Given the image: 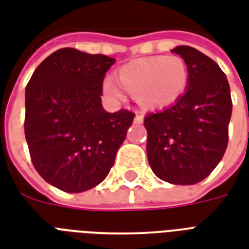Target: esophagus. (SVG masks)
Segmentation results:
<instances>
[{
    "label": "esophagus",
    "mask_w": 249,
    "mask_h": 249,
    "mask_svg": "<svg viewBox=\"0 0 249 249\" xmlns=\"http://www.w3.org/2000/svg\"><path fill=\"white\" fill-rule=\"evenodd\" d=\"M143 121V115L142 113H140V112H137L136 113V117H134V123L136 124H142Z\"/></svg>",
    "instance_id": "esophagus-1"
}]
</instances>
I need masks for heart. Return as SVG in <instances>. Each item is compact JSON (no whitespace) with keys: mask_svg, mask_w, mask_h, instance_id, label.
<instances>
[{"mask_svg":"<svg viewBox=\"0 0 249 249\" xmlns=\"http://www.w3.org/2000/svg\"><path fill=\"white\" fill-rule=\"evenodd\" d=\"M116 82L106 79L103 89L113 99H124V92L143 109H163L176 104L189 87L190 72L181 56L156 55L130 60L116 71Z\"/></svg>","mask_w":249,"mask_h":249,"instance_id":"heart-1","label":"heart"}]
</instances>
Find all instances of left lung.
Masks as SVG:
<instances>
[{
	"label": "left lung",
	"instance_id": "1",
	"mask_svg": "<svg viewBox=\"0 0 249 249\" xmlns=\"http://www.w3.org/2000/svg\"><path fill=\"white\" fill-rule=\"evenodd\" d=\"M185 60L190 82L185 95L166 109L149 113V165L173 185L203 181L224 156L232 113L230 84L218 64L190 46L171 50Z\"/></svg>",
	"mask_w": 249,
	"mask_h": 249
}]
</instances>
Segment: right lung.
I'll use <instances>...</instances> for the list:
<instances>
[{
  "label": "right lung",
  "mask_w": 249,
  "mask_h": 249,
  "mask_svg": "<svg viewBox=\"0 0 249 249\" xmlns=\"http://www.w3.org/2000/svg\"><path fill=\"white\" fill-rule=\"evenodd\" d=\"M115 59L60 49L36 67L25 92V136L36 170L66 193L106 179L134 113L101 106L103 80Z\"/></svg>",
  "instance_id": "1"
}]
</instances>
